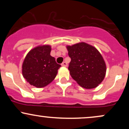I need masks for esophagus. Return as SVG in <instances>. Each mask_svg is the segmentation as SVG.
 I'll list each match as a JSON object with an SVG mask.
<instances>
[{
  "label": "esophagus",
  "instance_id": "esophagus-1",
  "mask_svg": "<svg viewBox=\"0 0 129 129\" xmlns=\"http://www.w3.org/2000/svg\"><path fill=\"white\" fill-rule=\"evenodd\" d=\"M61 66L62 67H66L67 66V63L66 62H63L61 63Z\"/></svg>",
  "mask_w": 129,
  "mask_h": 129
}]
</instances>
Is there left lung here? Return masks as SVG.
Listing matches in <instances>:
<instances>
[{
	"label": "left lung",
	"instance_id": "left-lung-1",
	"mask_svg": "<svg viewBox=\"0 0 129 129\" xmlns=\"http://www.w3.org/2000/svg\"><path fill=\"white\" fill-rule=\"evenodd\" d=\"M66 47L71 58L69 70L72 78L86 89L98 86L104 79L107 70L100 51L85 42Z\"/></svg>",
	"mask_w": 129,
	"mask_h": 129
}]
</instances>
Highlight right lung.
I'll list each match as a JSON object with an SVG mask.
<instances>
[{"mask_svg": "<svg viewBox=\"0 0 129 129\" xmlns=\"http://www.w3.org/2000/svg\"><path fill=\"white\" fill-rule=\"evenodd\" d=\"M49 45H39L27 53L22 63V75L30 85L37 88L47 86L54 79L61 67L50 55Z\"/></svg>", "mask_w": 129, "mask_h": 129, "instance_id": "obj_1", "label": "right lung"}]
</instances>
